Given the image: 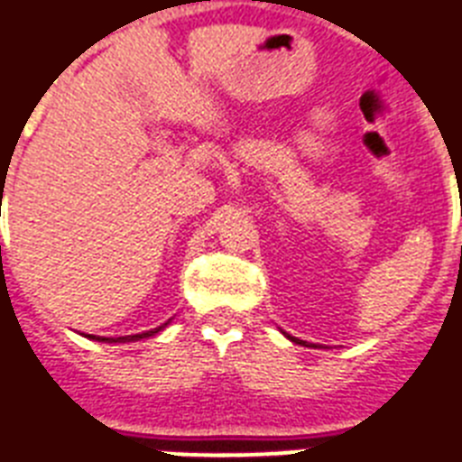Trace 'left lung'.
<instances>
[{"instance_id": "left-lung-1", "label": "left lung", "mask_w": 462, "mask_h": 462, "mask_svg": "<svg viewBox=\"0 0 462 462\" xmlns=\"http://www.w3.org/2000/svg\"><path fill=\"white\" fill-rule=\"evenodd\" d=\"M282 336L288 337V340H292V343H297V345H307V343H304V340H297V337L288 336V333H285V330H282ZM307 347H316V345H307Z\"/></svg>"}]
</instances>
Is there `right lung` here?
I'll list each match as a JSON object with an SVG mask.
<instances>
[{
    "label": "right lung",
    "instance_id": "add662e5",
    "mask_svg": "<svg viewBox=\"0 0 462 462\" xmlns=\"http://www.w3.org/2000/svg\"><path fill=\"white\" fill-rule=\"evenodd\" d=\"M172 321V319H170ZM167 321V323H170ZM167 323H162V326H158V328L153 330H146V333H136V336H122V337H103V336H86L90 337V340H97V343H136V340H146V337L155 336V333H160V330L165 328Z\"/></svg>",
    "mask_w": 462,
    "mask_h": 462
}]
</instances>
